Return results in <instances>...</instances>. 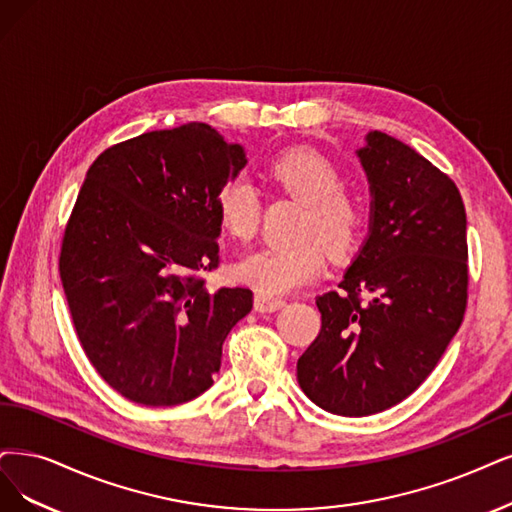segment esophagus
Segmentation results:
<instances>
[{
	"label": "esophagus",
	"mask_w": 512,
	"mask_h": 512,
	"mask_svg": "<svg viewBox=\"0 0 512 512\" xmlns=\"http://www.w3.org/2000/svg\"><path fill=\"white\" fill-rule=\"evenodd\" d=\"M285 304H287L285 299L270 297V295H263V293H255V310L257 312H276Z\"/></svg>",
	"instance_id": "1"
}]
</instances>
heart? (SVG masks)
<instances>
[{
  "label": "heart",
  "mask_w": 512,
  "mask_h": 512,
  "mask_svg": "<svg viewBox=\"0 0 512 512\" xmlns=\"http://www.w3.org/2000/svg\"><path fill=\"white\" fill-rule=\"evenodd\" d=\"M287 194L304 202L297 242L266 246L234 266L236 280L263 295H285L308 285L325 268V246L333 257L354 251L363 227V204L342 187L339 168L316 149L295 147L268 168ZM215 211L223 230L249 242L259 225L257 189L244 175L230 177L215 189Z\"/></svg>",
  "instance_id": "obj_1"
}]
</instances>
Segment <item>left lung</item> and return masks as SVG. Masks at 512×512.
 <instances>
[{
  "instance_id": "8db88e82",
  "label": "left lung",
  "mask_w": 512,
  "mask_h": 512,
  "mask_svg": "<svg viewBox=\"0 0 512 512\" xmlns=\"http://www.w3.org/2000/svg\"><path fill=\"white\" fill-rule=\"evenodd\" d=\"M356 151L369 179V236L316 297L318 337L297 361L308 399L363 418L401 403L437 367L468 297L464 202L445 173L386 132ZM361 294L370 299L363 302Z\"/></svg>"
}]
</instances>
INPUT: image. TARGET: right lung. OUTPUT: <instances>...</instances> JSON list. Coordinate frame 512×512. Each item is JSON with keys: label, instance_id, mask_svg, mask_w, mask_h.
Segmentation results:
<instances>
[{"label": "right lung", "instance_id": "1", "mask_svg": "<svg viewBox=\"0 0 512 512\" xmlns=\"http://www.w3.org/2000/svg\"><path fill=\"white\" fill-rule=\"evenodd\" d=\"M246 164L238 143L189 122L113 145L92 162L65 227L59 270L92 367L128 401L173 407L213 386L251 289L211 293L215 189Z\"/></svg>", "mask_w": 512, "mask_h": 512}]
</instances>
